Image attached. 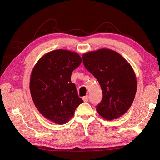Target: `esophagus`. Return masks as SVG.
Returning <instances> with one entry per match:
<instances>
[{
    "instance_id": "34e87169",
    "label": "esophagus",
    "mask_w": 160,
    "mask_h": 160,
    "mask_svg": "<svg viewBox=\"0 0 160 160\" xmlns=\"http://www.w3.org/2000/svg\"><path fill=\"white\" fill-rule=\"evenodd\" d=\"M82 99H83V101H84V102H88L89 97H88V96H85V97H82Z\"/></svg>"
}]
</instances>
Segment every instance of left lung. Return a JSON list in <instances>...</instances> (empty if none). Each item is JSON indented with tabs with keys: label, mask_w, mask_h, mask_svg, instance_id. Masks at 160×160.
Masks as SVG:
<instances>
[{
	"label": "left lung",
	"mask_w": 160,
	"mask_h": 160,
	"mask_svg": "<svg viewBox=\"0 0 160 160\" xmlns=\"http://www.w3.org/2000/svg\"><path fill=\"white\" fill-rule=\"evenodd\" d=\"M86 69L101 86L103 98L97 112L107 120L123 115L133 102L137 90L136 76L121 54L109 48L89 51L82 55Z\"/></svg>",
	"instance_id": "1"
}]
</instances>
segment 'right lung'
Returning <instances> with one entry per match:
<instances>
[{
	"instance_id": "add662e5",
	"label": "right lung",
	"mask_w": 160,
	"mask_h": 160,
	"mask_svg": "<svg viewBox=\"0 0 160 160\" xmlns=\"http://www.w3.org/2000/svg\"><path fill=\"white\" fill-rule=\"evenodd\" d=\"M81 62L78 53L57 49L44 54L34 66L29 83L31 96L38 111L48 120L65 124L83 102L70 80Z\"/></svg>"
}]
</instances>
